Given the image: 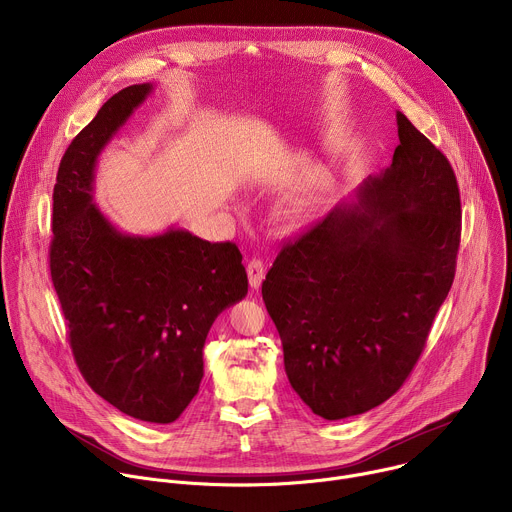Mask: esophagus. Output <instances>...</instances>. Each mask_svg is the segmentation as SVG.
<instances>
[{
	"mask_svg": "<svg viewBox=\"0 0 512 512\" xmlns=\"http://www.w3.org/2000/svg\"><path fill=\"white\" fill-rule=\"evenodd\" d=\"M247 275H249V285L253 289L261 287V281L265 279V265L261 259H251L247 265Z\"/></svg>",
	"mask_w": 512,
	"mask_h": 512,
	"instance_id": "obj_1",
	"label": "esophagus"
}]
</instances>
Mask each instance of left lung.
<instances>
[{
	"instance_id": "1",
	"label": "left lung",
	"mask_w": 512,
	"mask_h": 512,
	"mask_svg": "<svg viewBox=\"0 0 512 512\" xmlns=\"http://www.w3.org/2000/svg\"><path fill=\"white\" fill-rule=\"evenodd\" d=\"M397 125L391 166L285 245L261 287L291 389L330 421L399 391L454 281V170L401 111Z\"/></svg>"
}]
</instances>
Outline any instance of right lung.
<instances>
[{"label":"right lung","instance_id":"obj_1","mask_svg":"<svg viewBox=\"0 0 512 512\" xmlns=\"http://www.w3.org/2000/svg\"><path fill=\"white\" fill-rule=\"evenodd\" d=\"M154 85L113 95L64 152L54 184L50 273L91 389L121 413L172 423L198 393L212 322L247 296L243 255L170 227L121 233L93 200L107 143Z\"/></svg>","mask_w":512,"mask_h":512}]
</instances>
